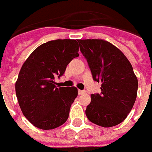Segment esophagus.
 I'll list each match as a JSON object with an SVG mask.
<instances>
[{"instance_id":"esophagus-1","label":"esophagus","mask_w":152,"mask_h":152,"mask_svg":"<svg viewBox=\"0 0 152 152\" xmlns=\"http://www.w3.org/2000/svg\"><path fill=\"white\" fill-rule=\"evenodd\" d=\"M86 91H85V90H78V94H79V95H81V94H86Z\"/></svg>"}]
</instances>
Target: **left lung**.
Returning a JSON list of instances; mask_svg holds the SVG:
<instances>
[{
    "label": "left lung",
    "mask_w": 152,
    "mask_h": 152,
    "mask_svg": "<svg viewBox=\"0 0 152 152\" xmlns=\"http://www.w3.org/2000/svg\"><path fill=\"white\" fill-rule=\"evenodd\" d=\"M93 79L101 82V93L91 94L86 114L92 123L112 127L127 117L137 98V83L133 66L124 53L102 39L78 40Z\"/></svg>",
    "instance_id": "obj_1"
}]
</instances>
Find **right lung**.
Listing matches in <instances>:
<instances>
[{"label": "right lung", "instance_id": "add662e5", "mask_svg": "<svg viewBox=\"0 0 152 152\" xmlns=\"http://www.w3.org/2000/svg\"><path fill=\"white\" fill-rule=\"evenodd\" d=\"M78 51L77 40H50L23 64L15 83L16 96L23 114L35 127L53 129L67 120L78 90L74 86L57 88L54 79L63 76Z\"/></svg>", "mask_w": 152, "mask_h": 152}]
</instances>
